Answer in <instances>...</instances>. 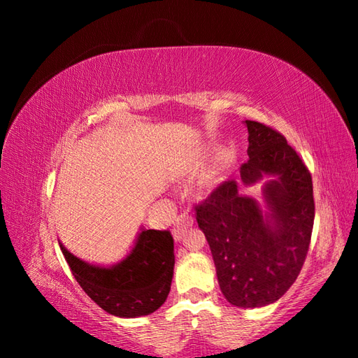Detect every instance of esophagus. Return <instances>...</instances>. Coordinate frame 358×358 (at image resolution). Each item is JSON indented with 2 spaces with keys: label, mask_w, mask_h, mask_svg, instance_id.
Masks as SVG:
<instances>
[{
  "label": "esophagus",
  "mask_w": 358,
  "mask_h": 358,
  "mask_svg": "<svg viewBox=\"0 0 358 358\" xmlns=\"http://www.w3.org/2000/svg\"><path fill=\"white\" fill-rule=\"evenodd\" d=\"M192 224H194L192 215L183 214V215L177 217V220H175V223H173V229H172L173 238H175V240H181V238H183V235H185L186 229H187V227H191Z\"/></svg>",
  "instance_id": "34e87169"
}]
</instances>
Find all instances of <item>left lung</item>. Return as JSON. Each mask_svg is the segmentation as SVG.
Returning <instances> with one entry per match:
<instances>
[{
	"mask_svg": "<svg viewBox=\"0 0 358 358\" xmlns=\"http://www.w3.org/2000/svg\"><path fill=\"white\" fill-rule=\"evenodd\" d=\"M249 159L240 177L246 186L264 175L263 212L252 196L241 195L235 180L215 187L195 206L206 235L218 285L226 300L240 308H262L285 295L299 277L309 249L315 204L313 177L299 154L275 129L245 121Z\"/></svg>",
	"mask_w": 358,
	"mask_h": 358,
	"instance_id": "1",
	"label": "left lung"
}]
</instances>
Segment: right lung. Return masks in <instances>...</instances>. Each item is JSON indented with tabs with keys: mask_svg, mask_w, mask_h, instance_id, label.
Listing matches in <instances>:
<instances>
[{
	"mask_svg": "<svg viewBox=\"0 0 358 358\" xmlns=\"http://www.w3.org/2000/svg\"><path fill=\"white\" fill-rule=\"evenodd\" d=\"M59 248L83 291L112 315H149L169 295L175 264L169 231L143 229L131 254L109 268L80 260L62 243Z\"/></svg>",
	"mask_w": 358,
	"mask_h": 358,
	"instance_id": "right-lung-1",
	"label": "right lung"
}]
</instances>
